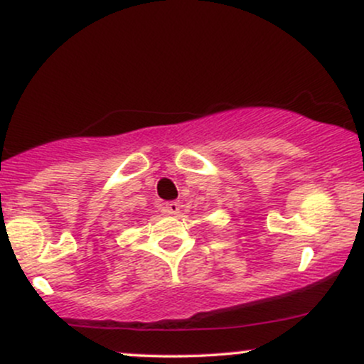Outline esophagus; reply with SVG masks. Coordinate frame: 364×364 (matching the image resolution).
<instances>
[{"instance_id":"esophagus-1","label":"esophagus","mask_w":364,"mask_h":364,"mask_svg":"<svg viewBox=\"0 0 364 364\" xmlns=\"http://www.w3.org/2000/svg\"><path fill=\"white\" fill-rule=\"evenodd\" d=\"M179 210H181V203H179V202L166 203V212H168V214L176 215V214H179Z\"/></svg>"}]
</instances>
